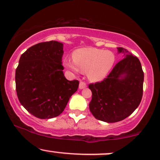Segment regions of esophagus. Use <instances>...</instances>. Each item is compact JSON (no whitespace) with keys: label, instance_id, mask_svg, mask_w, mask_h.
Listing matches in <instances>:
<instances>
[{"label":"esophagus","instance_id":"1","mask_svg":"<svg viewBox=\"0 0 160 160\" xmlns=\"http://www.w3.org/2000/svg\"><path fill=\"white\" fill-rule=\"evenodd\" d=\"M86 87V82L84 81H82V80H80V84H79V88H80V89H82V88H84Z\"/></svg>","mask_w":160,"mask_h":160}]
</instances>
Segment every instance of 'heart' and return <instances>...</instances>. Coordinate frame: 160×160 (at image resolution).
Returning a JSON list of instances; mask_svg holds the SVG:
<instances>
[{
  "mask_svg": "<svg viewBox=\"0 0 160 160\" xmlns=\"http://www.w3.org/2000/svg\"><path fill=\"white\" fill-rule=\"evenodd\" d=\"M73 60L65 62V65L73 72L87 73L90 80L98 82L104 79L114 64L115 58L112 52L105 50L84 48L73 52Z\"/></svg>",
  "mask_w": 160,
  "mask_h": 160,
  "instance_id": "b5f03b06",
  "label": "heart"
}]
</instances>
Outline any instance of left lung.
Masks as SVG:
<instances>
[{
	"instance_id": "obj_1",
	"label": "left lung",
	"mask_w": 160,
	"mask_h": 160,
	"mask_svg": "<svg viewBox=\"0 0 160 160\" xmlns=\"http://www.w3.org/2000/svg\"><path fill=\"white\" fill-rule=\"evenodd\" d=\"M124 59L101 82L90 83L89 109L98 120L113 123L135 111L143 95L144 72L139 59L124 48H117Z\"/></svg>"
}]
</instances>
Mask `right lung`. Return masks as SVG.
Returning <instances> with one entry per match:
<instances>
[{
	"instance_id": "add662e5",
	"label": "right lung",
	"mask_w": 160,
	"mask_h": 160,
	"mask_svg": "<svg viewBox=\"0 0 160 160\" xmlns=\"http://www.w3.org/2000/svg\"><path fill=\"white\" fill-rule=\"evenodd\" d=\"M63 45L57 41L38 43L21 56L15 71V88L21 104L36 118L60 115L79 81L65 78Z\"/></svg>"
}]
</instances>
